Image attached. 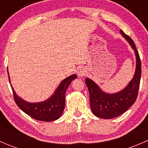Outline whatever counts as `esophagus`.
Instances as JSON below:
<instances>
[{"mask_svg":"<svg viewBox=\"0 0 148 148\" xmlns=\"http://www.w3.org/2000/svg\"><path fill=\"white\" fill-rule=\"evenodd\" d=\"M77 75L79 77H84V76L86 75V70L85 69V68L84 67H80L77 69Z\"/></svg>","mask_w":148,"mask_h":148,"instance_id":"1","label":"esophagus"}]
</instances>
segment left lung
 I'll list each match as a JSON object with an SVG mask.
<instances>
[{
    "label": "left lung",
    "instance_id": "1",
    "mask_svg": "<svg viewBox=\"0 0 148 148\" xmlns=\"http://www.w3.org/2000/svg\"><path fill=\"white\" fill-rule=\"evenodd\" d=\"M120 34L135 51L136 56L135 72L127 86L120 92L114 94L103 92L95 82L89 78L85 79V83L89 92L91 110L92 113L99 118L112 119L118 117L135 103L138 97L141 77V61L132 38L122 30H120Z\"/></svg>",
    "mask_w": 148,
    "mask_h": 148
}]
</instances>
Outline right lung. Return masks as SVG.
Returning <instances> with one entry per match:
<instances>
[{"mask_svg": "<svg viewBox=\"0 0 148 148\" xmlns=\"http://www.w3.org/2000/svg\"><path fill=\"white\" fill-rule=\"evenodd\" d=\"M77 77L76 74L66 77L60 83L51 97L41 102L31 103L24 101L16 95L13 88L11 85L10 86L15 102L22 111L36 120L51 122L58 120L62 116L65 107L66 91L72 80L77 79ZM8 78L10 82L9 75Z\"/></svg>", "mask_w": 148, "mask_h": 148, "instance_id": "obj_1", "label": "right lung"}]
</instances>
